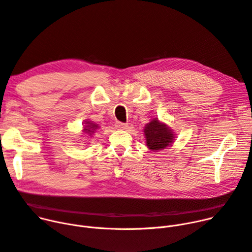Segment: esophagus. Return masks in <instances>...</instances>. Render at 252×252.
Instances as JSON below:
<instances>
[{
	"instance_id": "esophagus-1",
	"label": "esophagus",
	"mask_w": 252,
	"mask_h": 252,
	"mask_svg": "<svg viewBox=\"0 0 252 252\" xmlns=\"http://www.w3.org/2000/svg\"><path fill=\"white\" fill-rule=\"evenodd\" d=\"M116 127L120 129H126L127 128V125L126 124H123V123H116Z\"/></svg>"
}]
</instances>
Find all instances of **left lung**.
<instances>
[{
    "instance_id": "obj_1",
    "label": "left lung",
    "mask_w": 252,
    "mask_h": 252,
    "mask_svg": "<svg viewBox=\"0 0 252 252\" xmlns=\"http://www.w3.org/2000/svg\"><path fill=\"white\" fill-rule=\"evenodd\" d=\"M146 144L151 151H160L166 149L174 142L173 130L157 119L151 121L144 128Z\"/></svg>"
}]
</instances>
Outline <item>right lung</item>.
<instances>
[{"instance_id":"right-lung-1","label":"right lung","mask_w":252,"mask_h":252,"mask_svg":"<svg viewBox=\"0 0 252 252\" xmlns=\"http://www.w3.org/2000/svg\"><path fill=\"white\" fill-rule=\"evenodd\" d=\"M85 124V126H84V129H83V131L86 133V135H92V133L94 132V130L95 129H97L99 126H98V125H96V124H94L93 122H85L84 123Z\"/></svg>"}]
</instances>
